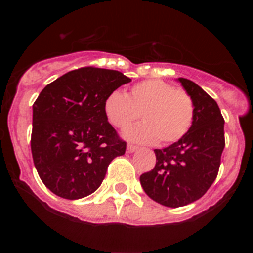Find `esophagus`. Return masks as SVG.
<instances>
[{
	"label": "esophagus",
	"instance_id": "1",
	"mask_svg": "<svg viewBox=\"0 0 253 253\" xmlns=\"http://www.w3.org/2000/svg\"><path fill=\"white\" fill-rule=\"evenodd\" d=\"M135 151H138L137 146H133V144H128V146H126V152H128V153H133V152Z\"/></svg>",
	"mask_w": 253,
	"mask_h": 253
}]
</instances>
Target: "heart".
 I'll list each match as a JSON object with an SVG mask.
<instances>
[{
  "instance_id": "1",
  "label": "heart",
  "mask_w": 253,
  "mask_h": 253,
  "mask_svg": "<svg viewBox=\"0 0 253 253\" xmlns=\"http://www.w3.org/2000/svg\"><path fill=\"white\" fill-rule=\"evenodd\" d=\"M104 110L118 128L128 126L142 114L144 123L126 128L123 135L131 142L151 144L160 139L163 143L181 139L191 128L195 109L186 91L161 80H148L131 87L128 95L110 93Z\"/></svg>"
}]
</instances>
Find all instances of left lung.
Segmentation results:
<instances>
[{
	"instance_id": "8db88e82",
	"label": "left lung",
	"mask_w": 253,
	"mask_h": 253,
	"mask_svg": "<svg viewBox=\"0 0 253 253\" xmlns=\"http://www.w3.org/2000/svg\"><path fill=\"white\" fill-rule=\"evenodd\" d=\"M194 102V120L184 137L154 149L156 166L140 175L144 193L161 205L185 207L208 191L218 175L224 149V119L215 100L187 78H177Z\"/></svg>"
}]
</instances>
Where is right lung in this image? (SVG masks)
I'll list each match as a JSON object with an SVG mask.
<instances>
[{"label":"right lung","instance_id":"add662e5","mask_svg":"<svg viewBox=\"0 0 253 253\" xmlns=\"http://www.w3.org/2000/svg\"><path fill=\"white\" fill-rule=\"evenodd\" d=\"M131 80L119 71L84 67L43 88L33 105L31 154L51 193L68 200L99 189L126 143L107 122L106 97Z\"/></svg>","mask_w":253,"mask_h":253}]
</instances>
